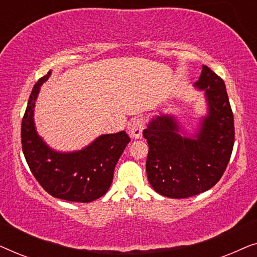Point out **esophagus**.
<instances>
[{
  "label": "esophagus",
  "mask_w": 257,
  "mask_h": 257,
  "mask_svg": "<svg viewBox=\"0 0 257 257\" xmlns=\"http://www.w3.org/2000/svg\"><path fill=\"white\" fill-rule=\"evenodd\" d=\"M143 130H144V121L142 118H136L132 121L131 128H130V133H131L132 138L140 139L143 137Z\"/></svg>",
  "instance_id": "obj_1"
}]
</instances>
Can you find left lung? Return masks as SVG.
I'll list each match as a JSON object with an SVG mask.
<instances>
[{"label": "left lung", "mask_w": 257, "mask_h": 257, "mask_svg": "<svg viewBox=\"0 0 257 257\" xmlns=\"http://www.w3.org/2000/svg\"><path fill=\"white\" fill-rule=\"evenodd\" d=\"M194 85L205 90L208 114L191 138L174 115L152 118L143 131L149 144L146 172L160 195L185 199L208 191L220 180L233 152L234 117L222 78L202 65Z\"/></svg>", "instance_id": "left-lung-1"}]
</instances>
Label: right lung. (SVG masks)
I'll use <instances>...</instances> for the list:
<instances>
[{"label": "right lung", "mask_w": 257, "mask_h": 257, "mask_svg": "<svg viewBox=\"0 0 257 257\" xmlns=\"http://www.w3.org/2000/svg\"><path fill=\"white\" fill-rule=\"evenodd\" d=\"M51 71L34 85L23 115L22 150L31 173L49 194L66 201L91 202L108 191L114 167L131 142L125 131L103 135L77 152L62 153L51 150L37 135L34 108L41 85Z\"/></svg>", "instance_id": "1"}]
</instances>
